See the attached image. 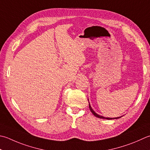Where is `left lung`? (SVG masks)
<instances>
[{
  "label": "left lung",
  "mask_w": 150,
  "mask_h": 150,
  "mask_svg": "<svg viewBox=\"0 0 150 150\" xmlns=\"http://www.w3.org/2000/svg\"><path fill=\"white\" fill-rule=\"evenodd\" d=\"M88 103H89V100H88ZM89 108H90V111L92 112V113L93 114V115H94L96 117H97V118H99L107 119V120H114V119H118V118H121V117H122V116H120V117H117V118H106V117H104V116H102L101 115H99L98 114H97L95 112V111L92 109V107H91L90 103H89Z\"/></svg>",
  "instance_id": "8db88e82"
}]
</instances>
